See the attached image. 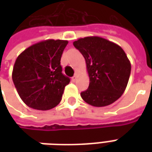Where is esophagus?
Masks as SVG:
<instances>
[{"mask_svg":"<svg viewBox=\"0 0 152 152\" xmlns=\"http://www.w3.org/2000/svg\"><path fill=\"white\" fill-rule=\"evenodd\" d=\"M77 76H78V75H77V74H75V75H74V76H73L72 77V80L73 81H76V79H77Z\"/></svg>","mask_w":152,"mask_h":152,"instance_id":"obj_1","label":"esophagus"}]
</instances>
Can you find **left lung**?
<instances>
[{"mask_svg": "<svg viewBox=\"0 0 152 152\" xmlns=\"http://www.w3.org/2000/svg\"><path fill=\"white\" fill-rule=\"evenodd\" d=\"M73 45L85 58L89 88L80 96L88 104L105 107L115 102L126 89L131 64L120 45L99 37L80 38Z\"/></svg>", "mask_w": 152, "mask_h": 152, "instance_id": "left-lung-1", "label": "left lung"}]
</instances>
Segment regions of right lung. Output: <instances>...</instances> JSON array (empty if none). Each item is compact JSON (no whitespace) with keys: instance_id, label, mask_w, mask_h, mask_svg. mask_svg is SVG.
<instances>
[{"instance_id":"obj_1","label":"right lung","mask_w":152,"mask_h":152,"mask_svg":"<svg viewBox=\"0 0 152 152\" xmlns=\"http://www.w3.org/2000/svg\"><path fill=\"white\" fill-rule=\"evenodd\" d=\"M67 40H46L23 51L15 61L12 79L25 104L46 111L61 101L70 79L62 73L60 60Z\"/></svg>"}]
</instances>
